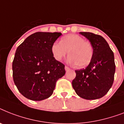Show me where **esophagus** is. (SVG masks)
Returning a JSON list of instances; mask_svg holds the SVG:
<instances>
[{"label":"esophagus","instance_id":"34e87169","mask_svg":"<svg viewBox=\"0 0 124 124\" xmlns=\"http://www.w3.org/2000/svg\"><path fill=\"white\" fill-rule=\"evenodd\" d=\"M69 69H70V68H69V67H67V66H65V70L66 71H69Z\"/></svg>","mask_w":124,"mask_h":124}]
</instances>
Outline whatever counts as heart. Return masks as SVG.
<instances>
[{
    "label": "heart",
    "mask_w": 124,
    "mask_h": 124,
    "mask_svg": "<svg viewBox=\"0 0 124 124\" xmlns=\"http://www.w3.org/2000/svg\"><path fill=\"white\" fill-rule=\"evenodd\" d=\"M52 53L57 60H61L68 53L69 62L82 68L90 63L93 50L91 43L85 41L82 37L77 34H69L61 38L60 43H53Z\"/></svg>",
    "instance_id": "heart-1"
}]
</instances>
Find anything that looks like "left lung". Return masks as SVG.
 Segmentation results:
<instances>
[{
    "instance_id": "left-lung-1",
    "label": "left lung",
    "mask_w": 124,
    "mask_h": 124,
    "mask_svg": "<svg viewBox=\"0 0 124 124\" xmlns=\"http://www.w3.org/2000/svg\"><path fill=\"white\" fill-rule=\"evenodd\" d=\"M93 47L91 62L85 69L75 71L72 87L77 95L87 100L102 97L111 88L115 72L114 54L102 36L91 32H79Z\"/></svg>"
}]
</instances>
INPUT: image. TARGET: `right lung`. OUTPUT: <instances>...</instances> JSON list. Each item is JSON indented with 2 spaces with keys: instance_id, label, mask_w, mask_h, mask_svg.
<instances>
[{
  "instance_id": "obj_1",
  "label": "right lung",
  "mask_w": 124,
  "mask_h": 124,
  "mask_svg": "<svg viewBox=\"0 0 124 124\" xmlns=\"http://www.w3.org/2000/svg\"><path fill=\"white\" fill-rule=\"evenodd\" d=\"M61 35L38 32L17 48L13 62V80L26 98L42 101L50 97L57 80L64 76L65 65L52 53V45Z\"/></svg>"
}]
</instances>
